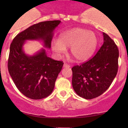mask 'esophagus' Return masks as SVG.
Returning a JSON list of instances; mask_svg holds the SVG:
<instances>
[{
  "instance_id": "1",
  "label": "esophagus",
  "mask_w": 128,
  "mask_h": 128,
  "mask_svg": "<svg viewBox=\"0 0 128 128\" xmlns=\"http://www.w3.org/2000/svg\"><path fill=\"white\" fill-rule=\"evenodd\" d=\"M64 66V68H69L70 67V65L68 64L67 63H64V66Z\"/></svg>"
}]
</instances>
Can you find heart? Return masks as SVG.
Wrapping results in <instances>:
<instances>
[{
    "label": "heart",
    "instance_id": "1",
    "mask_svg": "<svg viewBox=\"0 0 128 128\" xmlns=\"http://www.w3.org/2000/svg\"><path fill=\"white\" fill-rule=\"evenodd\" d=\"M98 44L96 34L82 28H75L61 33L59 39H52L51 46L58 55L64 54L70 48V55L77 61H84L95 52Z\"/></svg>",
    "mask_w": 128,
    "mask_h": 128
}]
</instances>
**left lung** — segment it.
<instances>
[{"instance_id": "1", "label": "left lung", "mask_w": 128, "mask_h": 128, "mask_svg": "<svg viewBox=\"0 0 128 128\" xmlns=\"http://www.w3.org/2000/svg\"><path fill=\"white\" fill-rule=\"evenodd\" d=\"M104 44L93 58L72 68V84L78 96L90 100L110 87L118 69L119 51L114 41L103 33Z\"/></svg>"}]
</instances>
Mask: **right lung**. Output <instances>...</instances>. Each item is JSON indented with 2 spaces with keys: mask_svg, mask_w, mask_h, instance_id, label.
<instances>
[{
  "mask_svg": "<svg viewBox=\"0 0 128 128\" xmlns=\"http://www.w3.org/2000/svg\"><path fill=\"white\" fill-rule=\"evenodd\" d=\"M60 22L52 20L33 24L18 33L10 44L8 72L19 91L26 97L40 100L49 96L64 63L48 57L45 48L33 55L26 54L24 44L26 41H41L44 47L50 49L54 31Z\"/></svg>",
  "mask_w": 128,
  "mask_h": 128,
  "instance_id": "add662e5",
  "label": "right lung"
}]
</instances>
